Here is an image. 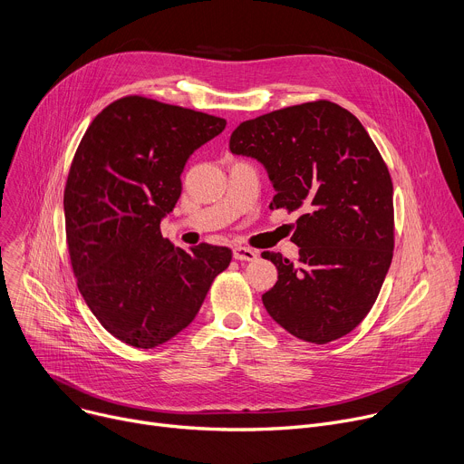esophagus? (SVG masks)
I'll return each mask as SVG.
<instances>
[{
	"label": "esophagus",
	"mask_w": 464,
	"mask_h": 464,
	"mask_svg": "<svg viewBox=\"0 0 464 464\" xmlns=\"http://www.w3.org/2000/svg\"><path fill=\"white\" fill-rule=\"evenodd\" d=\"M234 258L239 262H255L258 258V251H255V248H248V246H236Z\"/></svg>",
	"instance_id": "34e87169"
}]
</instances>
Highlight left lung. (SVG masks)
Here are the masks:
<instances>
[{
    "mask_svg": "<svg viewBox=\"0 0 464 464\" xmlns=\"http://www.w3.org/2000/svg\"><path fill=\"white\" fill-rule=\"evenodd\" d=\"M236 156L264 165L275 189L269 209L301 211L294 264L262 295L275 322L295 338L327 343L372 310L394 251V188L372 137L347 110L319 100L241 122Z\"/></svg>",
    "mask_w": 464,
    "mask_h": 464,
    "instance_id": "1",
    "label": "left lung"
}]
</instances>
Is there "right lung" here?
<instances>
[{
	"label": "right lung",
	"mask_w": 464,
	"mask_h": 464,
	"mask_svg": "<svg viewBox=\"0 0 464 464\" xmlns=\"http://www.w3.org/2000/svg\"><path fill=\"white\" fill-rule=\"evenodd\" d=\"M225 119L142 96L108 105L87 128L68 172L64 221L78 288L105 331L150 349L184 331L228 246H172L160 225L182 193L191 154Z\"/></svg>",
	"instance_id": "add662e5"
}]
</instances>
